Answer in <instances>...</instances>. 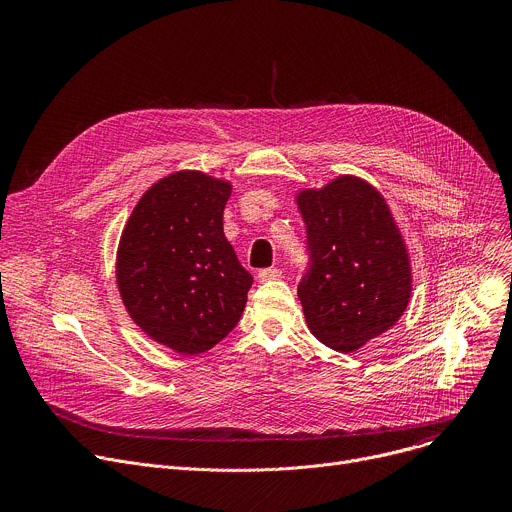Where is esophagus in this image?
Wrapping results in <instances>:
<instances>
[{
    "instance_id": "1",
    "label": "esophagus",
    "mask_w": 512,
    "mask_h": 512,
    "mask_svg": "<svg viewBox=\"0 0 512 512\" xmlns=\"http://www.w3.org/2000/svg\"><path fill=\"white\" fill-rule=\"evenodd\" d=\"M279 277H281V269H277V267H267L257 273L259 281H271V279H279Z\"/></svg>"
}]
</instances>
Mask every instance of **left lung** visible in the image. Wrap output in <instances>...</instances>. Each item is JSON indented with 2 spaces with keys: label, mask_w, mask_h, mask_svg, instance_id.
<instances>
[{
  "label": "left lung",
  "mask_w": 512,
  "mask_h": 512,
  "mask_svg": "<svg viewBox=\"0 0 512 512\" xmlns=\"http://www.w3.org/2000/svg\"><path fill=\"white\" fill-rule=\"evenodd\" d=\"M306 223L310 269L298 285L310 332L328 348L354 352L407 310L411 259L385 196L342 174L296 194Z\"/></svg>",
  "instance_id": "obj_1"
}]
</instances>
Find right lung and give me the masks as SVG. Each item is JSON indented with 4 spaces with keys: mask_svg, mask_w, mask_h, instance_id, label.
Listing matches in <instances>:
<instances>
[{
    "mask_svg": "<svg viewBox=\"0 0 512 512\" xmlns=\"http://www.w3.org/2000/svg\"><path fill=\"white\" fill-rule=\"evenodd\" d=\"M229 180L198 170L160 178L123 227L115 277L131 320L154 342L196 356L239 322L253 277L223 231Z\"/></svg>",
    "mask_w": 512,
    "mask_h": 512,
    "instance_id": "1",
    "label": "right lung"
}]
</instances>
